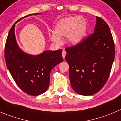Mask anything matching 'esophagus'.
<instances>
[{"mask_svg": "<svg viewBox=\"0 0 121 121\" xmlns=\"http://www.w3.org/2000/svg\"><path fill=\"white\" fill-rule=\"evenodd\" d=\"M66 51H65V50H63L62 53V57H63V58H64V59H65V56H66Z\"/></svg>", "mask_w": 121, "mask_h": 121, "instance_id": "obj_1", "label": "esophagus"}]
</instances>
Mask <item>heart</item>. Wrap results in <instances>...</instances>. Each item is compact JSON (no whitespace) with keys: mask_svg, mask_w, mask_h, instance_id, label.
Returning <instances> with one entry per match:
<instances>
[{"mask_svg":"<svg viewBox=\"0 0 121 121\" xmlns=\"http://www.w3.org/2000/svg\"><path fill=\"white\" fill-rule=\"evenodd\" d=\"M87 24L82 17H69L59 21L55 25L54 32L50 35V39L56 43H60L61 37L67 36V40L72 44L80 43L87 32Z\"/></svg>","mask_w":121,"mask_h":121,"instance_id":"1","label":"heart"}]
</instances>
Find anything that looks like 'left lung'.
<instances>
[{
	"label": "left lung",
	"mask_w": 121,
	"mask_h": 121,
	"mask_svg": "<svg viewBox=\"0 0 121 121\" xmlns=\"http://www.w3.org/2000/svg\"><path fill=\"white\" fill-rule=\"evenodd\" d=\"M73 90L82 96L97 93L109 78L115 58V44L107 23L96 17L94 33L65 49Z\"/></svg>",
	"instance_id": "obj_1"
}]
</instances>
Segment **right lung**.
<instances>
[{
	"instance_id": "1",
	"label": "right lung",
	"mask_w": 121,
	"mask_h": 121,
	"mask_svg": "<svg viewBox=\"0 0 121 121\" xmlns=\"http://www.w3.org/2000/svg\"><path fill=\"white\" fill-rule=\"evenodd\" d=\"M10 30L4 48L6 64L18 87L31 96H39L48 90L52 69L63 61L62 49L46 50L40 55H31L23 52L17 44L15 34L16 23Z\"/></svg>"
}]
</instances>
